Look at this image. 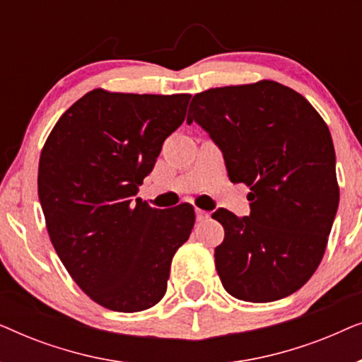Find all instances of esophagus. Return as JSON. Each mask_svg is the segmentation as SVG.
Returning a JSON list of instances; mask_svg holds the SVG:
<instances>
[{
  "label": "esophagus",
  "mask_w": 362,
  "mask_h": 362,
  "mask_svg": "<svg viewBox=\"0 0 362 362\" xmlns=\"http://www.w3.org/2000/svg\"><path fill=\"white\" fill-rule=\"evenodd\" d=\"M207 217H209V212H206V211H202V209H196V219L197 221L202 222V221H206Z\"/></svg>",
  "instance_id": "esophagus-1"
}]
</instances>
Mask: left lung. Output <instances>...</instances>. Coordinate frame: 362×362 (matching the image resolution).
I'll return each mask as SVG.
<instances>
[{
    "instance_id": "left-lung-1",
    "label": "left lung",
    "mask_w": 362,
    "mask_h": 362,
    "mask_svg": "<svg viewBox=\"0 0 362 362\" xmlns=\"http://www.w3.org/2000/svg\"><path fill=\"white\" fill-rule=\"evenodd\" d=\"M209 133L232 182L250 187V214L217 209L219 279L235 298L267 303L300 290L318 269L339 204L336 155L320 113L274 81L209 88L187 123Z\"/></svg>"
}]
</instances>
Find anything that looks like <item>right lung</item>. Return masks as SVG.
Returning a JSON list of instances; mask_svg holds the SVG:
<instances>
[{
  "label": "right lung",
  "instance_id": "obj_1",
  "mask_svg": "<svg viewBox=\"0 0 362 362\" xmlns=\"http://www.w3.org/2000/svg\"><path fill=\"white\" fill-rule=\"evenodd\" d=\"M189 98L95 88L64 112L42 148L37 191L49 237L74 281L108 310L156 305L189 239L192 206L160 211L135 197Z\"/></svg>",
  "mask_w": 362,
  "mask_h": 362
}]
</instances>
